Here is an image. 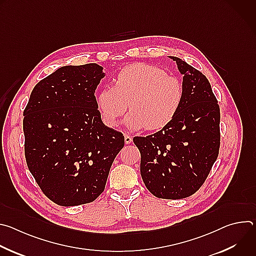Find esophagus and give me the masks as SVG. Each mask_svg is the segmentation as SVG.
<instances>
[{"instance_id":"1","label":"esophagus","mask_w":256,"mask_h":256,"mask_svg":"<svg viewBox=\"0 0 256 256\" xmlns=\"http://www.w3.org/2000/svg\"><path fill=\"white\" fill-rule=\"evenodd\" d=\"M132 142V138L130 136H128V134H126L124 136V142L126 144H130Z\"/></svg>"}]
</instances>
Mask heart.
Segmentation results:
<instances>
[{"label": "heart", "instance_id": "obj_1", "mask_svg": "<svg viewBox=\"0 0 256 256\" xmlns=\"http://www.w3.org/2000/svg\"><path fill=\"white\" fill-rule=\"evenodd\" d=\"M114 82V87L96 93L97 108L107 126H116L128 105L124 124L130 130H162L174 120L184 99L180 80L151 64L126 66Z\"/></svg>", "mask_w": 256, "mask_h": 256}]
</instances>
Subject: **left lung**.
I'll return each instance as SVG.
<instances>
[{
  "instance_id": "8db88e82",
  "label": "left lung",
  "mask_w": 256,
  "mask_h": 256,
  "mask_svg": "<svg viewBox=\"0 0 256 256\" xmlns=\"http://www.w3.org/2000/svg\"><path fill=\"white\" fill-rule=\"evenodd\" d=\"M184 99L174 120L147 136H134L146 188L159 198L190 196L202 186L220 148V107L202 72L179 58Z\"/></svg>"
}]
</instances>
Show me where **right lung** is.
Masks as SVG:
<instances>
[{"label":"right lung","mask_w":256,"mask_h":256,"mask_svg":"<svg viewBox=\"0 0 256 256\" xmlns=\"http://www.w3.org/2000/svg\"><path fill=\"white\" fill-rule=\"evenodd\" d=\"M105 75L97 64L62 66L35 85L23 112L28 169L60 206L95 200L124 146L97 108L94 93Z\"/></svg>","instance_id":"1"}]
</instances>
